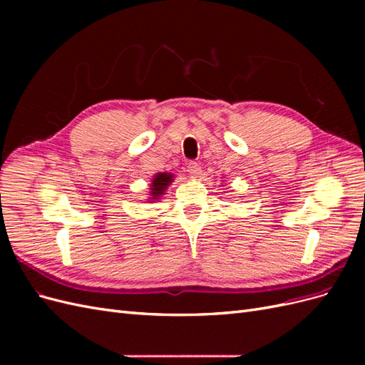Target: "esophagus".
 I'll return each mask as SVG.
<instances>
[{
  "label": "esophagus",
  "instance_id": "34e87169",
  "mask_svg": "<svg viewBox=\"0 0 365 365\" xmlns=\"http://www.w3.org/2000/svg\"><path fill=\"white\" fill-rule=\"evenodd\" d=\"M187 170L192 175V178H197V176L201 175V165L196 161H190L189 165H187Z\"/></svg>",
  "mask_w": 365,
  "mask_h": 365
}]
</instances>
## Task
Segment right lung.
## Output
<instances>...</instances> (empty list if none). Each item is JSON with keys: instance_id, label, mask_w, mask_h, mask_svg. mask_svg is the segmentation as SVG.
<instances>
[{"instance_id": "add662e5", "label": "right lung", "mask_w": 365, "mask_h": 365, "mask_svg": "<svg viewBox=\"0 0 365 365\" xmlns=\"http://www.w3.org/2000/svg\"><path fill=\"white\" fill-rule=\"evenodd\" d=\"M169 182H172V175L170 173H158L155 178H153L152 187H150L153 200L158 197L160 195H163L164 189L169 185Z\"/></svg>"}]
</instances>
